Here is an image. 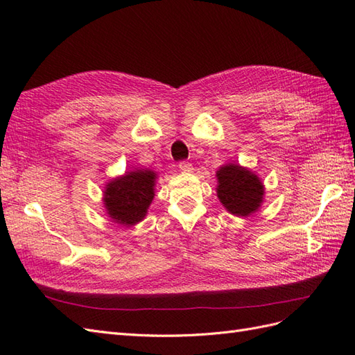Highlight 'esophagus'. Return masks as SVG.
Returning a JSON list of instances; mask_svg holds the SVG:
<instances>
[{
	"label": "esophagus",
	"instance_id": "esophagus-1",
	"mask_svg": "<svg viewBox=\"0 0 355 355\" xmlns=\"http://www.w3.org/2000/svg\"><path fill=\"white\" fill-rule=\"evenodd\" d=\"M178 168H180L181 172H184V174H187V172H192V169H193L189 162H180Z\"/></svg>",
	"mask_w": 355,
	"mask_h": 355
}]
</instances>
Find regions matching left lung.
<instances>
[{
	"instance_id": "left-lung-1",
	"label": "left lung",
	"mask_w": 355,
	"mask_h": 355,
	"mask_svg": "<svg viewBox=\"0 0 355 355\" xmlns=\"http://www.w3.org/2000/svg\"><path fill=\"white\" fill-rule=\"evenodd\" d=\"M217 198L226 211L248 217L257 213L264 202V184L261 178L239 163H226L216 172Z\"/></svg>"
}]
</instances>
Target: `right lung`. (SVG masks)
I'll return each mask as SVG.
<instances>
[{"label": "right lung", "mask_w": 355, "mask_h": 355, "mask_svg": "<svg viewBox=\"0 0 355 355\" xmlns=\"http://www.w3.org/2000/svg\"><path fill=\"white\" fill-rule=\"evenodd\" d=\"M157 174L151 169H133L109 180L103 190V207L111 222L133 226L145 219L154 199Z\"/></svg>", "instance_id": "right-lung-1"}]
</instances>
